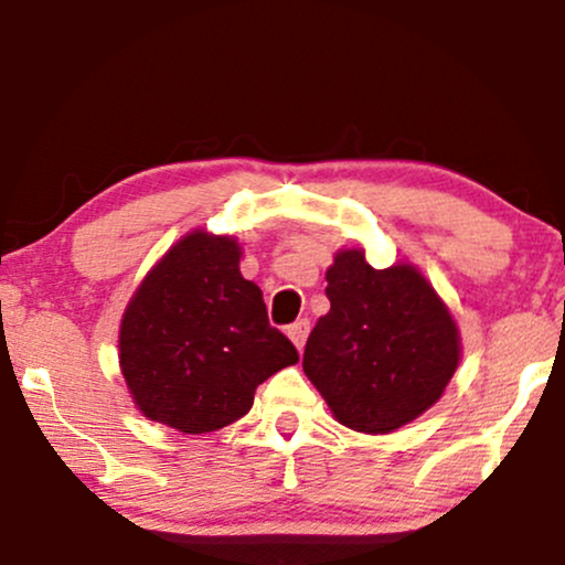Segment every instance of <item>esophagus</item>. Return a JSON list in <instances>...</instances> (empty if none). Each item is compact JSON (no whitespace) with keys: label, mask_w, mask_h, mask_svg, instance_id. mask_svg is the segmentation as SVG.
I'll list each match as a JSON object with an SVG mask.
<instances>
[{"label":"esophagus","mask_w":565,"mask_h":565,"mask_svg":"<svg viewBox=\"0 0 565 565\" xmlns=\"http://www.w3.org/2000/svg\"><path fill=\"white\" fill-rule=\"evenodd\" d=\"M308 332H310V321H308V319L295 321V323H291V327L287 329L289 340L295 342L297 350H302V348H305V340H308Z\"/></svg>","instance_id":"1"}]
</instances>
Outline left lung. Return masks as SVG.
<instances>
[{"mask_svg": "<svg viewBox=\"0 0 565 565\" xmlns=\"http://www.w3.org/2000/svg\"><path fill=\"white\" fill-rule=\"evenodd\" d=\"M332 302L308 337L302 369L342 425L393 433L449 385L459 334L436 289L412 265L377 270L348 249L327 270Z\"/></svg>", "mask_w": 565, "mask_h": 565, "instance_id": "1", "label": "left lung"}]
</instances>
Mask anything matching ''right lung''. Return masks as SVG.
Returning <instances> with one entry per match:
<instances>
[{"instance_id":"obj_1","label":"right lung","mask_w":565,"mask_h":565,"mask_svg":"<svg viewBox=\"0 0 565 565\" xmlns=\"http://www.w3.org/2000/svg\"><path fill=\"white\" fill-rule=\"evenodd\" d=\"M238 257L233 238L191 233L153 265L121 319V374L135 404L188 436L244 417L255 387L300 361Z\"/></svg>"}]
</instances>
